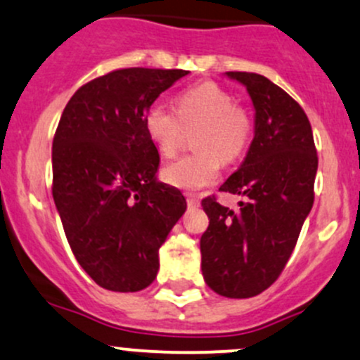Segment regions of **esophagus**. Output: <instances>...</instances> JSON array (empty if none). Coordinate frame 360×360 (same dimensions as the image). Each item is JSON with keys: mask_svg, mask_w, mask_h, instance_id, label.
Wrapping results in <instances>:
<instances>
[{"mask_svg": "<svg viewBox=\"0 0 360 360\" xmlns=\"http://www.w3.org/2000/svg\"><path fill=\"white\" fill-rule=\"evenodd\" d=\"M199 202H200L199 197L194 195V194H187V204H188V206L195 207V206H199Z\"/></svg>", "mask_w": 360, "mask_h": 360, "instance_id": "esophagus-1", "label": "esophagus"}]
</instances>
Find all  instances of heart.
<instances>
[{
	"mask_svg": "<svg viewBox=\"0 0 360 360\" xmlns=\"http://www.w3.org/2000/svg\"><path fill=\"white\" fill-rule=\"evenodd\" d=\"M175 110L153 103L144 115V127L156 149L166 158L179 149L184 130L199 125L195 153L181 156L163 168V179L173 187L195 191L218 179L223 165L237 163L247 153L254 135V117L247 106L219 84L187 87L176 96Z\"/></svg>",
	"mask_w": 360,
	"mask_h": 360,
	"instance_id": "b5f03b06",
	"label": "heart"
}]
</instances>
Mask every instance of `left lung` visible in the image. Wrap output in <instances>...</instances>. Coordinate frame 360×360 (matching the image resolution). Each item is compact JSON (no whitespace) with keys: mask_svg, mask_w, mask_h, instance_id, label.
<instances>
[{"mask_svg":"<svg viewBox=\"0 0 360 360\" xmlns=\"http://www.w3.org/2000/svg\"><path fill=\"white\" fill-rule=\"evenodd\" d=\"M247 87L256 130L240 168L219 187L242 195L240 210L202 199L210 226L200 237L202 276L211 290L249 299L285 269L314 202L318 153L300 104L266 77L226 72Z\"/></svg>","mask_w":360,"mask_h":360,"instance_id":"1","label":"left lung"}]
</instances>
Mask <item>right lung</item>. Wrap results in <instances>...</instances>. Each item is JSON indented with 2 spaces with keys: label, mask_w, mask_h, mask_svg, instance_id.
<instances>
[{
  "label": "right lung",
  "mask_w": 360,
  "mask_h": 360,
  "mask_svg": "<svg viewBox=\"0 0 360 360\" xmlns=\"http://www.w3.org/2000/svg\"><path fill=\"white\" fill-rule=\"evenodd\" d=\"M185 70L120 68L84 84L53 139V199L79 264L99 287L139 292L160 269L158 250L187 210L156 180L160 154L144 115Z\"/></svg>",
  "instance_id": "add662e5"
}]
</instances>
